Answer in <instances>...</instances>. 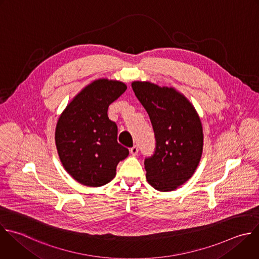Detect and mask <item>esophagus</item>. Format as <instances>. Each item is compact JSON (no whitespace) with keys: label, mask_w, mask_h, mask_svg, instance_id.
Returning a JSON list of instances; mask_svg holds the SVG:
<instances>
[{"label":"esophagus","mask_w":259,"mask_h":259,"mask_svg":"<svg viewBox=\"0 0 259 259\" xmlns=\"http://www.w3.org/2000/svg\"><path fill=\"white\" fill-rule=\"evenodd\" d=\"M138 150H139L138 146H137V145H134L133 147L130 148V153H131L132 155H137V154H138Z\"/></svg>","instance_id":"esophagus-1"}]
</instances>
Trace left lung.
Returning <instances> with one entry per match:
<instances>
[{
    "label": "left lung",
    "mask_w": 259,
    "mask_h": 259,
    "mask_svg": "<svg viewBox=\"0 0 259 259\" xmlns=\"http://www.w3.org/2000/svg\"><path fill=\"white\" fill-rule=\"evenodd\" d=\"M132 89L146 110L155 138L153 154L144 159L146 179L158 191H171L191 178L199 163L203 133L189 101L174 89L135 81Z\"/></svg>",
    "instance_id": "1"
}]
</instances>
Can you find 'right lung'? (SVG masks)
I'll return each instance as SVG.
<instances>
[{"mask_svg":"<svg viewBox=\"0 0 259 259\" xmlns=\"http://www.w3.org/2000/svg\"><path fill=\"white\" fill-rule=\"evenodd\" d=\"M126 90L120 81L96 80L74 98L58 121L55 139L60 159L83 185L109 183L119 161L129 154L117 141V124L108 117L109 106Z\"/></svg>","mask_w":259,"mask_h":259,"instance_id":"obj_1","label":"right lung"}]
</instances>
